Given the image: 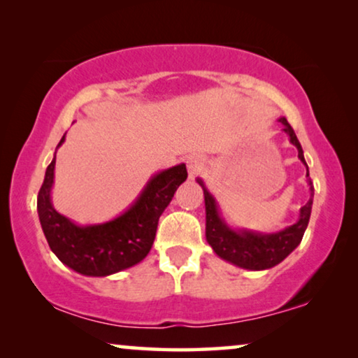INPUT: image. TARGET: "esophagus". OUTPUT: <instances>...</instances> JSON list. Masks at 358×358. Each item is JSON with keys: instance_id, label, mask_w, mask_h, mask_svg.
<instances>
[{"instance_id": "34e87169", "label": "esophagus", "mask_w": 358, "mask_h": 358, "mask_svg": "<svg viewBox=\"0 0 358 358\" xmlns=\"http://www.w3.org/2000/svg\"><path fill=\"white\" fill-rule=\"evenodd\" d=\"M202 164H204V162H202V159L199 156H191L188 161H186V167H188L189 178H194L196 175L201 172Z\"/></svg>"}]
</instances>
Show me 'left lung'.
<instances>
[{"mask_svg": "<svg viewBox=\"0 0 358 358\" xmlns=\"http://www.w3.org/2000/svg\"><path fill=\"white\" fill-rule=\"evenodd\" d=\"M278 122H281L282 131L289 138L291 145L297 148V157L307 167L306 159H303L302 146L297 140L294 130L287 124L285 117H280ZM306 177L308 191H310V199L307 201L306 206L301 207L296 223L275 233H260L248 230V228H233L231 225H228L225 218L222 217L217 199L207 189L204 180L196 178L197 183L201 185L202 191H204L206 239L213 252L220 259L230 262L231 265L252 271L268 270L271 266L282 262L301 244L303 233L307 230L308 220H310L313 186L312 180L308 178V167Z\"/></svg>", "mask_w": 358, "mask_h": 358, "instance_id": "obj_1", "label": "left lung"}]
</instances>
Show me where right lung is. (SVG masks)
<instances>
[{
    "label": "right lung",
    "instance_id": "obj_1",
    "mask_svg": "<svg viewBox=\"0 0 358 358\" xmlns=\"http://www.w3.org/2000/svg\"><path fill=\"white\" fill-rule=\"evenodd\" d=\"M66 141V135L56 151ZM56 152L48 165L36 199V210L45 238L57 259L85 276H109L140 264L156 238L159 217L167 209L175 191L188 177L186 165L161 170L120 215L103 223L78 225L52 206Z\"/></svg>",
    "mask_w": 358,
    "mask_h": 358
}]
</instances>
